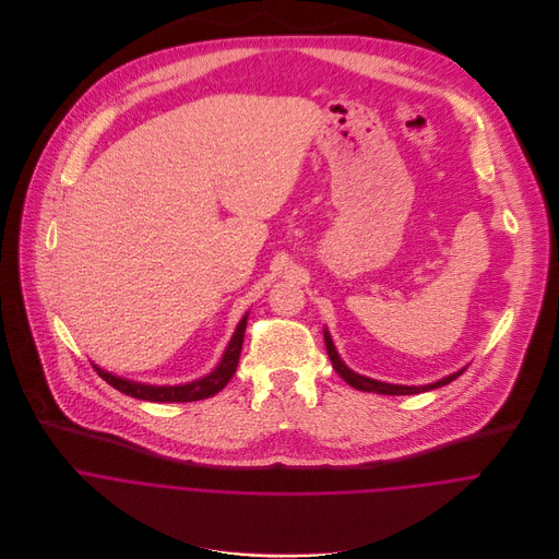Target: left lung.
<instances>
[{"mask_svg":"<svg viewBox=\"0 0 559 559\" xmlns=\"http://www.w3.org/2000/svg\"><path fill=\"white\" fill-rule=\"evenodd\" d=\"M324 346H326V355H329V359H331L335 372H337L350 388H355V390H359V392H374V394H388V396H411V394H421V392H430V390L443 388V385L452 383L454 379H459V377L465 372V368H463V370H459V372H454V374H450V377H445V379H441V381H437V383L421 385V388L392 385V383H383V381H374V379L361 377V374L353 372L350 368H346V364L340 359V355H337V350H335V346H333L331 335H329L326 329H324Z\"/></svg>","mask_w":559,"mask_h":559,"instance_id":"8db88e82","label":"left lung"}]
</instances>
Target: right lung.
I'll return each mask as SVG.
<instances>
[{
	"mask_svg": "<svg viewBox=\"0 0 559 559\" xmlns=\"http://www.w3.org/2000/svg\"><path fill=\"white\" fill-rule=\"evenodd\" d=\"M247 317L245 314L240 319L239 326L219 361V366L204 379H198L193 383H185V385H146V383H135V381H127L120 377H114L111 372L100 370L98 366H94V370L98 372V377L103 381H107L114 390L131 396V399L148 400V402H195V400L211 399L215 394H219L228 381L233 379V374L237 372L239 366L240 348H242V337H245V326H247Z\"/></svg>",
	"mask_w": 559,
	"mask_h": 559,
	"instance_id": "1",
	"label": "right lung"
}]
</instances>
